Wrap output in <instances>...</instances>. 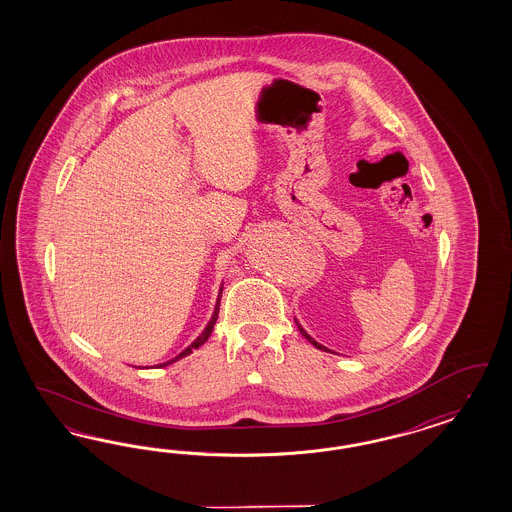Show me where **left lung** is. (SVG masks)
Masks as SVG:
<instances>
[{"instance_id": "left-lung-1", "label": "left lung", "mask_w": 512, "mask_h": 512, "mask_svg": "<svg viewBox=\"0 0 512 512\" xmlns=\"http://www.w3.org/2000/svg\"><path fill=\"white\" fill-rule=\"evenodd\" d=\"M296 325H298V323H296ZM298 330H300V332H302V336H304V338H306V340L310 341L311 345H313V347H317V349H321V351H326V353H328V349H326L325 345H321V343H317V341L313 340V338H311L310 334H308V332H306V330H304V328H302V326L298 325Z\"/></svg>"}]
</instances>
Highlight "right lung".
Instances as JSON below:
<instances>
[{
  "label": "right lung",
  "mask_w": 512,
  "mask_h": 512,
  "mask_svg": "<svg viewBox=\"0 0 512 512\" xmlns=\"http://www.w3.org/2000/svg\"><path fill=\"white\" fill-rule=\"evenodd\" d=\"M221 293H223V285H221V289H219V296H217V304H216V310H214V315H212V319H210V323L206 325V328L202 330L201 336L197 338V340L193 341L187 349H184L178 357L171 358V360H167V362H163V364H159V366H167V364H172V362H176L178 358L186 357V355H189L193 349H197V347H201L202 343L204 341L208 340L210 338V334H212V330H214V325H216L217 321V315H219V302H221Z\"/></svg>",
  "instance_id": "obj_1"
}]
</instances>
